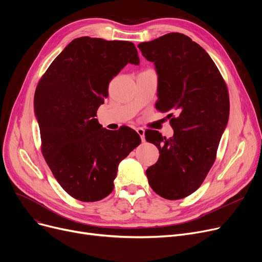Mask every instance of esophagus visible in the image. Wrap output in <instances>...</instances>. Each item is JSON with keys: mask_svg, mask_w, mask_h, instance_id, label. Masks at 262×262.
<instances>
[{"mask_svg": "<svg viewBox=\"0 0 262 262\" xmlns=\"http://www.w3.org/2000/svg\"><path fill=\"white\" fill-rule=\"evenodd\" d=\"M137 133H138V135L140 136L141 141L144 142V141H145V139H144V129H143V128H137Z\"/></svg>", "mask_w": 262, "mask_h": 262, "instance_id": "obj_1", "label": "esophagus"}]
</instances>
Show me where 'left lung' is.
Instances as JSON below:
<instances>
[{"label": "left lung", "instance_id": "8db88e82", "mask_svg": "<svg viewBox=\"0 0 262 262\" xmlns=\"http://www.w3.org/2000/svg\"><path fill=\"white\" fill-rule=\"evenodd\" d=\"M154 62L158 75L155 107L167 116L171 138L145 130V140L159 150L155 165L146 169L157 195L178 200L196 191L213 166L229 118L228 88L210 55L182 33H168L138 45Z\"/></svg>", "mask_w": 262, "mask_h": 262}]
</instances>
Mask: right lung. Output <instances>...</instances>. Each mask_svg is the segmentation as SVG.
I'll return each mask as SVG.
<instances>
[{
	"instance_id": "obj_1",
	"label": "right lung",
	"mask_w": 262,
	"mask_h": 262,
	"mask_svg": "<svg viewBox=\"0 0 262 262\" xmlns=\"http://www.w3.org/2000/svg\"><path fill=\"white\" fill-rule=\"evenodd\" d=\"M127 63L139 64L133 42L79 37L36 86L41 153L55 180L77 200L94 202L111 194L119 163L141 142L130 127L109 130L95 119L112 78Z\"/></svg>"
}]
</instances>
